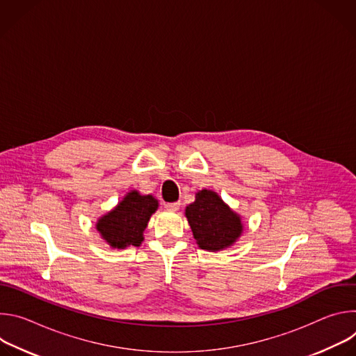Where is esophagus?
I'll return each mask as SVG.
<instances>
[{
  "mask_svg": "<svg viewBox=\"0 0 356 356\" xmlns=\"http://www.w3.org/2000/svg\"><path fill=\"white\" fill-rule=\"evenodd\" d=\"M165 209L169 210V211H176V210L180 209V201H176V202H166Z\"/></svg>",
  "mask_w": 356,
  "mask_h": 356,
  "instance_id": "34e87169",
  "label": "esophagus"
}]
</instances>
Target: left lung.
Returning a JSON list of instances; mask_svg holds the SVG:
<instances>
[{"mask_svg":"<svg viewBox=\"0 0 356 356\" xmlns=\"http://www.w3.org/2000/svg\"><path fill=\"white\" fill-rule=\"evenodd\" d=\"M193 236L201 249L217 252L231 246L242 234L241 217L213 190H201L186 207Z\"/></svg>","mask_w":356,"mask_h":356,"instance_id":"left-lung-1","label":"left lung"}]
</instances>
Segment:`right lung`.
<instances>
[{
	"instance_id": "obj_1",
	"label": "right lung",
	"mask_w": 356,
	"mask_h": 356,
	"mask_svg": "<svg viewBox=\"0 0 356 356\" xmlns=\"http://www.w3.org/2000/svg\"><path fill=\"white\" fill-rule=\"evenodd\" d=\"M158 207V200L154 195H142L136 190H132L118 202L114 210L97 221L95 228L111 248L124 249L139 246L143 241V231L150 216Z\"/></svg>"
}]
</instances>
